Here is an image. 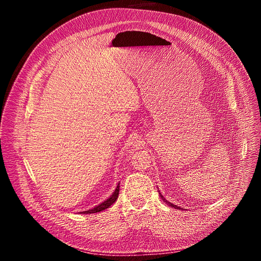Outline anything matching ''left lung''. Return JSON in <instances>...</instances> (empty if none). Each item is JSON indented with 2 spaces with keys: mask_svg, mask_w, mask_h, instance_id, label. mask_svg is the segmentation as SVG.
<instances>
[{
  "mask_svg": "<svg viewBox=\"0 0 261 261\" xmlns=\"http://www.w3.org/2000/svg\"><path fill=\"white\" fill-rule=\"evenodd\" d=\"M159 194H161V193H159ZM161 197H162V199L163 200H165L166 201V204H168V205H169L170 207H173V208H178V209H180V207L179 206H176V205H173V204H171L170 203V201H168V200H166V198H164V196L161 194Z\"/></svg>",
  "mask_w": 261,
  "mask_h": 261,
  "instance_id": "left-lung-1",
  "label": "left lung"
}]
</instances>
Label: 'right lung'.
<instances>
[{
	"label": "right lung",
	"mask_w": 261,
	"mask_h": 261,
	"mask_svg": "<svg viewBox=\"0 0 261 261\" xmlns=\"http://www.w3.org/2000/svg\"><path fill=\"white\" fill-rule=\"evenodd\" d=\"M118 195H119V184H118V186H117L115 192L113 193V195L111 197L107 198L105 201H103L102 204H99L98 206H96L94 208H92L90 210H87V212H81V214H85L86 215V214H95V213L102 212V210L108 208L109 206H112L115 203V201L117 200V198H118Z\"/></svg>",
	"instance_id": "1"
}]
</instances>
